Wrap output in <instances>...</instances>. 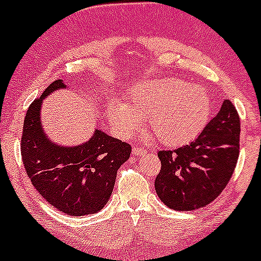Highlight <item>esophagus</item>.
<instances>
[{
  "instance_id": "1",
  "label": "esophagus",
  "mask_w": 261,
  "mask_h": 261,
  "mask_svg": "<svg viewBox=\"0 0 261 261\" xmlns=\"http://www.w3.org/2000/svg\"><path fill=\"white\" fill-rule=\"evenodd\" d=\"M145 153V150H144L143 148H139V146H134L133 148V154L134 155H143V154Z\"/></svg>"
}]
</instances>
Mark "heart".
<instances>
[{
	"instance_id": "obj_1",
	"label": "heart",
	"mask_w": 261,
	"mask_h": 261,
	"mask_svg": "<svg viewBox=\"0 0 261 261\" xmlns=\"http://www.w3.org/2000/svg\"><path fill=\"white\" fill-rule=\"evenodd\" d=\"M211 100L200 85L176 77L145 80L131 88L126 103L113 102L108 120L121 135L128 136L141 127V120L167 146L194 140L208 121Z\"/></svg>"
}]
</instances>
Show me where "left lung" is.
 <instances>
[{
	"mask_svg": "<svg viewBox=\"0 0 261 261\" xmlns=\"http://www.w3.org/2000/svg\"><path fill=\"white\" fill-rule=\"evenodd\" d=\"M240 117L224 99L216 117L189 145L158 151L162 168L155 191L173 211L200 209L218 198L236 167L240 153Z\"/></svg>",
	"mask_w": 261,
	"mask_h": 261,
	"instance_id": "obj_1",
	"label": "left lung"
}]
</instances>
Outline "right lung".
I'll return each mask as SVG.
<instances>
[{
    "mask_svg": "<svg viewBox=\"0 0 261 261\" xmlns=\"http://www.w3.org/2000/svg\"><path fill=\"white\" fill-rule=\"evenodd\" d=\"M56 80L28 108L21 138V155L33 186L42 198L67 216L98 213L111 198L117 171L128 158L131 146L95 128L89 140L65 146L52 141L43 128V99L66 89Z\"/></svg>",
    "mask_w": 261,
    "mask_h": 261,
    "instance_id": "1",
    "label": "right lung"
}]
</instances>
